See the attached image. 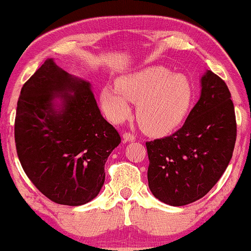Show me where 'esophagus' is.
Returning <instances> with one entry per match:
<instances>
[{
  "label": "esophagus",
  "mask_w": 251,
  "mask_h": 251,
  "mask_svg": "<svg viewBox=\"0 0 251 251\" xmlns=\"http://www.w3.org/2000/svg\"><path fill=\"white\" fill-rule=\"evenodd\" d=\"M135 139H136V137H135V135H134V134H130V133L123 134V140H125L126 142V141H134Z\"/></svg>",
  "instance_id": "esophagus-1"
}]
</instances>
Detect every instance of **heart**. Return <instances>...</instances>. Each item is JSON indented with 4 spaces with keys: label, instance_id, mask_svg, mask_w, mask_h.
<instances>
[{
    "label": "heart",
    "instance_id": "heart-1",
    "mask_svg": "<svg viewBox=\"0 0 251 251\" xmlns=\"http://www.w3.org/2000/svg\"><path fill=\"white\" fill-rule=\"evenodd\" d=\"M194 88L187 75L161 66L147 67L118 77L116 87L99 92L101 109L111 122H125L137 103L136 117L150 134L161 135L177 128L189 112Z\"/></svg>",
    "mask_w": 251,
    "mask_h": 251
}]
</instances>
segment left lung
I'll return each instance as SVG.
<instances>
[{
	"instance_id": "8db88e82",
	"label": "left lung",
	"mask_w": 251,
	"mask_h": 251,
	"mask_svg": "<svg viewBox=\"0 0 251 251\" xmlns=\"http://www.w3.org/2000/svg\"><path fill=\"white\" fill-rule=\"evenodd\" d=\"M236 136L230 91L218 75L207 71L201 76L200 99L182 128L146 142L150 190L170 206L203 198L227 168Z\"/></svg>"
}]
</instances>
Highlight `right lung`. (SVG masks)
<instances>
[{
	"label": "right lung",
	"mask_w": 251,
	"mask_h": 251,
	"mask_svg": "<svg viewBox=\"0 0 251 251\" xmlns=\"http://www.w3.org/2000/svg\"><path fill=\"white\" fill-rule=\"evenodd\" d=\"M14 135L31 182L49 200L67 206H81L98 195L107 157L121 144L100 114L91 83L52 58L21 88Z\"/></svg>",
	"instance_id": "obj_1"
}]
</instances>
